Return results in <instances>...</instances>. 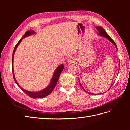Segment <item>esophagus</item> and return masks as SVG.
Returning <instances> with one entry per match:
<instances>
[{"instance_id":"esophagus-1","label":"esophagus","mask_w":130,"mask_h":130,"mask_svg":"<svg viewBox=\"0 0 130 130\" xmlns=\"http://www.w3.org/2000/svg\"><path fill=\"white\" fill-rule=\"evenodd\" d=\"M75 62V59L73 57H70L68 59L67 61V63L68 64L74 63Z\"/></svg>"}]
</instances>
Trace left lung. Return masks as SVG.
<instances>
[{
	"instance_id": "8db88e82",
	"label": "left lung",
	"mask_w": 130,
	"mask_h": 130,
	"mask_svg": "<svg viewBox=\"0 0 130 130\" xmlns=\"http://www.w3.org/2000/svg\"><path fill=\"white\" fill-rule=\"evenodd\" d=\"M96 28L97 30H98V35H99L100 36H101V37H105V38H107L109 41H110L111 43H113V44H114V45L115 46L116 49H117V45H116V44L115 42L113 41V40L111 38V37H110V36H109V35L105 32V31L104 30V29L103 28V27H101V26H96ZM119 66H120V61L119 62ZM119 72V69L118 70V74ZM78 79H79V78H78ZM79 82H80V84L81 87L82 88H83V89L85 90V91L86 93H87L90 94H93V95H95V94H93V93H89V92H88L87 91H86V90L85 89H84V88H83V87H82V85H81V82H80V80H79ZM112 85H111V86L109 87V88L112 87ZM109 88L108 90H109ZM106 92H107V91H106ZM102 94V93H100V94Z\"/></svg>"
}]
</instances>
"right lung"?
Masks as SVG:
<instances>
[{
    "instance_id": "add662e5",
    "label": "right lung",
    "mask_w": 130,
    "mask_h": 130,
    "mask_svg": "<svg viewBox=\"0 0 130 130\" xmlns=\"http://www.w3.org/2000/svg\"><path fill=\"white\" fill-rule=\"evenodd\" d=\"M35 34H36V32H35L34 31L31 30V31H27V32H26L25 34L23 35V37L19 41V42L17 43V44H16V45H15V48L14 49L13 55H12V63L13 75V78H14L15 84H16L18 85V86H19V87L25 93H26L27 95H28L31 98H34V99H36V98H42L45 97L46 96H48V95H49V94L52 92V91L53 90L54 88H55V86L58 80V78L60 76V74H61L63 70L64 69V66L63 64H62L57 67L56 68L55 70V72H54L53 76L52 77V79H51L48 86L44 89L40 90V91H37V92L29 91V90H27L26 89H24V88H23L21 86L18 84V82H17V80L15 78L14 69H13V59H14V55L15 52V50H16L18 45L20 44L21 42H22L23 39H24V38L27 36H30L31 35H33Z\"/></svg>"
}]
</instances>
